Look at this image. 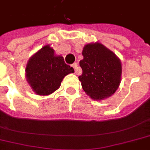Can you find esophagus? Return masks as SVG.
Listing matches in <instances>:
<instances>
[{"label": "esophagus", "instance_id": "obj_1", "mask_svg": "<svg viewBox=\"0 0 150 150\" xmlns=\"http://www.w3.org/2000/svg\"><path fill=\"white\" fill-rule=\"evenodd\" d=\"M71 66H72L73 68L75 69V72H76V71H77V68H78V64L77 63H74V64H71Z\"/></svg>", "mask_w": 150, "mask_h": 150}]
</instances>
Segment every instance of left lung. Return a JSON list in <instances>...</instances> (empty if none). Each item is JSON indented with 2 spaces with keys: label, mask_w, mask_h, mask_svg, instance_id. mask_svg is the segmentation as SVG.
<instances>
[{
  "label": "left lung",
  "mask_w": 150,
  "mask_h": 150,
  "mask_svg": "<svg viewBox=\"0 0 150 150\" xmlns=\"http://www.w3.org/2000/svg\"><path fill=\"white\" fill-rule=\"evenodd\" d=\"M79 61L82 69L79 76L82 89L93 100H103L112 96L119 87L121 63L114 52L100 43L86 44Z\"/></svg>",
  "instance_id": "obj_1"
}]
</instances>
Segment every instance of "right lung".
Returning <instances> with one entry per match:
<instances>
[{
    "mask_svg": "<svg viewBox=\"0 0 150 150\" xmlns=\"http://www.w3.org/2000/svg\"><path fill=\"white\" fill-rule=\"evenodd\" d=\"M74 71L63 57L54 55V49L46 45L29 58L25 77L35 93L47 96L59 89L64 76Z\"/></svg>",
    "mask_w": 150,
    "mask_h": 150,
    "instance_id": "right-lung-1",
    "label": "right lung"
}]
</instances>
